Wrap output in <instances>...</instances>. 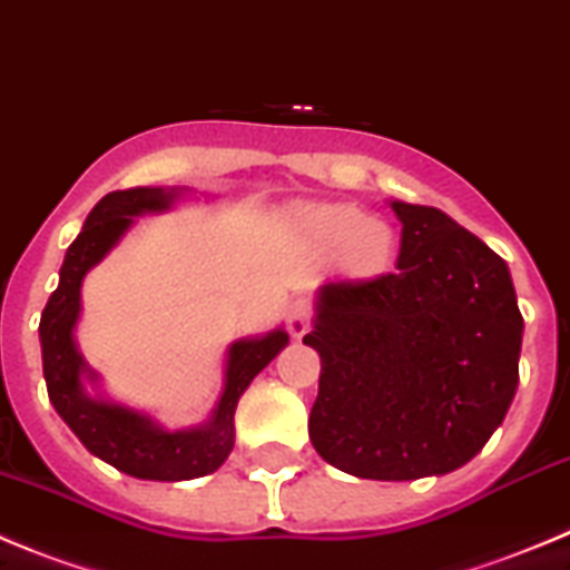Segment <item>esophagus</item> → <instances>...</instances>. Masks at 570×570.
Segmentation results:
<instances>
[{
  "label": "esophagus",
  "instance_id": "1",
  "mask_svg": "<svg viewBox=\"0 0 570 570\" xmlns=\"http://www.w3.org/2000/svg\"><path fill=\"white\" fill-rule=\"evenodd\" d=\"M312 315H315V312H312V304L304 301V297H297V301L289 304V312H286V330H289V335L295 337V341H301V337L309 332Z\"/></svg>",
  "mask_w": 570,
  "mask_h": 570
}]
</instances>
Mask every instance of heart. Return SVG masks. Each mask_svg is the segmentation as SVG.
Returning <instances> with one entry per match:
<instances>
[{
	"mask_svg": "<svg viewBox=\"0 0 570 570\" xmlns=\"http://www.w3.org/2000/svg\"><path fill=\"white\" fill-rule=\"evenodd\" d=\"M297 233L321 253H341L343 264L357 278H374L392 266L397 235L389 224L352 204H306L292 213Z\"/></svg>",
	"mask_w": 570,
	"mask_h": 570,
	"instance_id": "heart-1",
	"label": "heart"
}]
</instances>
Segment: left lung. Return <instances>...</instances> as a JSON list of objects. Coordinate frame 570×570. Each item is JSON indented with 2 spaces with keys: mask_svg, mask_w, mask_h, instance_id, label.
<instances>
[{
  "mask_svg": "<svg viewBox=\"0 0 570 570\" xmlns=\"http://www.w3.org/2000/svg\"><path fill=\"white\" fill-rule=\"evenodd\" d=\"M397 269L323 284L304 337L321 355L309 440L363 480H420L469 463L520 383L522 315L509 264L434 207L389 202Z\"/></svg>",
  "mask_w": 570,
  "mask_h": 570,
  "instance_id": "8db88e82",
  "label": "left lung"
}]
</instances>
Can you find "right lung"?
Masks as SVG:
<instances>
[{
	"label": "right lung",
	"mask_w": 570,
	"mask_h": 570,
	"mask_svg": "<svg viewBox=\"0 0 570 570\" xmlns=\"http://www.w3.org/2000/svg\"><path fill=\"white\" fill-rule=\"evenodd\" d=\"M187 196L189 189L178 187H130L107 193L90 209L85 227L65 253L59 286L48 297L39 321L45 383L59 417L70 425V432L94 458L138 480L158 483L213 474L229 458L235 445V406L240 394L247 392L255 374L269 366L289 343L284 326L229 343L222 397L204 423L187 429H167L150 412L127 406L101 392L99 372L87 366L76 343L85 275L125 238L138 215L167 213Z\"/></svg>",
	"instance_id": "1"
}]
</instances>
